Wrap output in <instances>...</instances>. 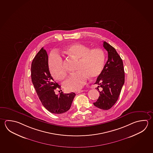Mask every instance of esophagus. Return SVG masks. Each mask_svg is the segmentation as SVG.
<instances>
[{
	"label": "esophagus",
	"mask_w": 153,
	"mask_h": 153,
	"mask_svg": "<svg viewBox=\"0 0 153 153\" xmlns=\"http://www.w3.org/2000/svg\"><path fill=\"white\" fill-rule=\"evenodd\" d=\"M83 92V90H80V91H78L75 92V93H76V94H79V93H82V92Z\"/></svg>",
	"instance_id": "1"
}]
</instances>
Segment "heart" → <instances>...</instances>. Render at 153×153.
<instances>
[{
    "mask_svg": "<svg viewBox=\"0 0 153 153\" xmlns=\"http://www.w3.org/2000/svg\"><path fill=\"white\" fill-rule=\"evenodd\" d=\"M65 52L79 59L76 70L63 83L67 91H77L86 84L89 76L95 78L100 75L104 66L105 55L100 48L90 49L83 44L76 43L71 45L65 49ZM48 66L53 77L63 80L67 74L61 56L56 52L51 53L48 59Z\"/></svg>",
    "mask_w": 153,
    "mask_h": 153,
    "instance_id": "obj_1",
    "label": "heart"
}]
</instances>
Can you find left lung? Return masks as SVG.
<instances>
[{"label": "left lung", "mask_w": 153, "mask_h": 153, "mask_svg": "<svg viewBox=\"0 0 153 153\" xmlns=\"http://www.w3.org/2000/svg\"><path fill=\"white\" fill-rule=\"evenodd\" d=\"M103 46L108 52V60L94 83L102 91H99V99L93 104L99 108L108 110L118 100L125 83V71L122 59L114 47L106 42H103Z\"/></svg>", "instance_id": "1"}]
</instances>
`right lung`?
<instances>
[{
  "instance_id": "right-lung-1",
  "label": "right lung",
  "mask_w": 153,
  "mask_h": 153,
  "mask_svg": "<svg viewBox=\"0 0 153 153\" xmlns=\"http://www.w3.org/2000/svg\"><path fill=\"white\" fill-rule=\"evenodd\" d=\"M48 55L42 47L34 57L31 65V79L42 105L53 114H62L70 109L75 94L73 92L56 94L55 90L61 86L54 80L51 74Z\"/></svg>"
}]
</instances>
